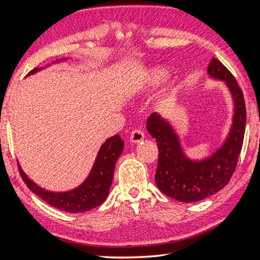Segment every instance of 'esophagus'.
Wrapping results in <instances>:
<instances>
[{
	"label": "esophagus",
	"instance_id": "1",
	"mask_svg": "<svg viewBox=\"0 0 260 260\" xmlns=\"http://www.w3.org/2000/svg\"><path fill=\"white\" fill-rule=\"evenodd\" d=\"M145 134L141 130H134L130 135V142L131 144H139L140 141L144 140Z\"/></svg>",
	"mask_w": 260,
	"mask_h": 260
}]
</instances>
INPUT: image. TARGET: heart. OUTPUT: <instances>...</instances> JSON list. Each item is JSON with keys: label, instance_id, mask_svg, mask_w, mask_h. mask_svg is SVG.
<instances>
[{"label": "heart", "instance_id": "1", "mask_svg": "<svg viewBox=\"0 0 260 260\" xmlns=\"http://www.w3.org/2000/svg\"><path fill=\"white\" fill-rule=\"evenodd\" d=\"M168 73L167 68L164 66L158 65L149 67L142 74L140 82L136 85L135 92L138 94H144L153 91L166 81Z\"/></svg>", "mask_w": 260, "mask_h": 260}]
</instances>
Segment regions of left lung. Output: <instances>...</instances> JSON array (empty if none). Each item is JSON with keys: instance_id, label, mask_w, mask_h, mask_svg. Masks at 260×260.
Returning a JSON list of instances; mask_svg holds the SVG:
<instances>
[{"instance_id": "obj_1", "label": "left lung", "mask_w": 260, "mask_h": 260, "mask_svg": "<svg viewBox=\"0 0 260 260\" xmlns=\"http://www.w3.org/2000/svg\"><path fill=\"white\" fill-rule=\"evenodd\" d=\"M208 75L214 81L224 83L234 103L229 132L221 146L210 156L202 159L189 158L176 128L159 113H152L147 120V130L156 139L159 150L155 176L157 187L167 197L185 203L202 201L229 183L245 136V100L235 77L215 58L210 62Z\"/></svg>"}]
</instances>
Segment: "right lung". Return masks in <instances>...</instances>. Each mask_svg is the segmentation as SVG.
I'll return each mask as SVG.
<instances>
[{
	"label": "right lung",
	"mask_w": 260,
	"mask_h": 260,
	"mask_svg": "<svg viewBox=\"0 0 260 260\" xmlns=\"http://www.w3.org/2000/svg\"><path fill=\"white\" fill-rule=\"evenodd\" d=\"M65 60H67V58H61V59L55 60L52 63ZM41 70L42 67L36 68L28 74V76ZM123 147L124 142L119 135L110 137L109 139L105 140L104 144L100 148L93 167L85 181L79 186L67 190V192L47 190L37 185L34 181H31L20 165L19 171L23 182L31 192L38 195L45 202L61 211L70 212V213H79V212H85L96 208L107 200L113 181L115 164L122 153Z\"/></svg>",
	"instance_id": "add662e5"
}]
</instances>
